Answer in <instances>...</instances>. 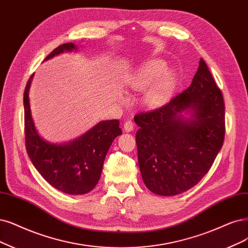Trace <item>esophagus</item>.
<instances>
[{
	"label": "esophagus",
	"mask_w": 248,
	"mask_h": 248,
	"mask_svg": "<svg viewBox=\"0 0 248 248\" xmlns=\"http://www.w3.org/2000/svg\"><path fill=\"white\" fill-rule=\"evenodd\" d=\"M124 129L125 132H132L134 130V124L132 121H126L124 124Z\"/></svg>",
	"instance_id": "34e87169"
}]
</instances>
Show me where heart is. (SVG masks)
I'll list each match as a JSON object with an SVG mask.
<instances>
[{"label":"heart","mask_w":248,"mask_h":248,"mask_svg":"<svg viewBox=\"0 0 248 248\" xmlns=\"http://www.w3.org/2000/svg\"><path fill=\"white\" fill-rule=\"evenodd\" d=\"M166 68L167 64L163 61H148L131 77L127 86L135 92H144L150 87L145 95V103L150 107L160 106L170 99L176 87L175 73L172 70L164 73Z\"/></svg>","instance_id":"obj_1"}]
</instances>
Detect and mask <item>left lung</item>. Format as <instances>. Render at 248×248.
Instances as JSON below:
<instances>
[{
	"label": "left lung",
	"instance_id": "obj_1",
	"mask_svg": "<svg viewBox=\"0 0 248 248\" xmlns=\"http://www.w3.org/2000/svg\"><path fill=\"white\" fill-rule=\"evenodd\" d=\"M191 113L189 119L181 114ZM143 181L161 196L183 193L200 182L221 150L225 138V103L201 58L188 89L152 111L134 117Z\"/></svg>",
	"mask_w": 248,
	"mask_h": 248
}]
</instances>
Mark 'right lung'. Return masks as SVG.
<instances>
[{"label":"right lung","instance_id":"1","mask_svg":"<svg viewBox=\"0 0 248 248\" xmlns=\"http://www.w3.org/2000/svg\"><path fill=\"white\" fill-rule=\"evenodd\" d=\"M75 49V44H63L45 60ZM32 77L27 81L23 94L26 152L34 168L51 186L66 194H86L97 185L110 145L122 134L119 122H101L78 139L66 144L43 140L35 130L31 112L29 90Z\"/></svg>","mask_w":248,"mask_h":248}]
</instances>
